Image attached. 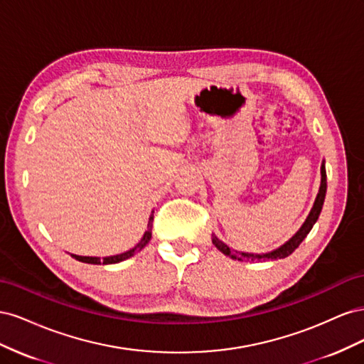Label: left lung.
<instances>
[{"label": "left lung", "instance_id": "8db88e82", "mask_svg": "<svg viewBox=\"0 0 364 364\" xmlns=\"http://www.w3.org/2000/svg\"><path fill=\"white\" fill-rule=\"evenodd\" d=\"M325 194H326V170H325V161H322L321 165V186H318V193L316 196V200L313 203V208L310 214L305 218L304 225L299 228V230L289 240L285 241L282 246H279L278 249H274L272 252L267 253H246V252H237V250H230L229 246H226L223 241H220L215 235H213V245L225 253L226 257L232 258V259H238V261H266V259H282L287 258L289 255L299 247V245L305 240V237L310 234V230L313 229L314 223L317 222L318 215H321L322 206L325 202Z\"/></svg>", "mask_w": 364, "mask_h": 364}]
</instances>
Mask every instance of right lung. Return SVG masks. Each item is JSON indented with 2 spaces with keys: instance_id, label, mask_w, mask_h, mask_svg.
Returning <instances> with one entry per match:
<instances>
[{
  "instance_id": "right-lung-1",
  "label": "right lung",
  "mask_w": 364,
  "mask_h": 364,
  "mask_svg": "<svg viewBox=\"0 0 364 364\" xmlns=\"http://www.w3.org/2000/svg\"><path fill=\"white\" fill-rule=\"evenodd\" d=\"M151 223H153V213H151V215L149 217L147 230H146V232H144V235L141 237L139 243H138V245H136L134 249H130V250H127V252H124V253H121V255L106 257V258H103V259L97 258V257H79V255H73V257H74L77 261L87 262V264H117V262L124 261V259H127V258H130V257H134L136 252L142 250V249H144V247L149 245V241L151 240Z\"/></svg>"
}]
</instances>
